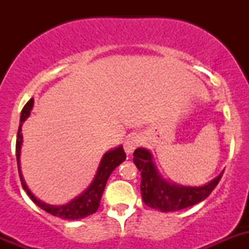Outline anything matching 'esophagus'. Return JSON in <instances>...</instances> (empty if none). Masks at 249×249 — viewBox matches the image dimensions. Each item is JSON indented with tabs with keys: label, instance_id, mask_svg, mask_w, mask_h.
<instances>
[{
	"label": "esophagus",
	"instance_id": "1",
	"mask_svg": "<svg viewBox=\"0 0 249 249\" xmlns=\"http://www.w3.org/2000/svg\"><path fill=\"white\" fill-rule=\"evenodd\" d=\"M141 137L139 135H129L124 141V150L127 155H131L134 150L141 144Z\"/></svg>",
	"mask_w": 249,
	"mask_h": 249
}]
</instances>
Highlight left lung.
Wrapping results in <instances>:
<instances>
[{
    "instance_id": "8db88e82",
    "label": "left lung",
    "mask_w": 249,
    "mask_h": 249,
    "mask_svg": "<svg viewBox=\"0 0 249 249\" xmlns=\"http://www.w3.org/2000/svg\"><path fill=\"white\" fill-rule=\"evenodd\" d=\"M134 162L141 171L143 202L161 212H175L203 201L217 187L224 172L201 187H185L167 182L157 170L152 153L145 148L135 150Z\"/></svg>"
}]
</instances>
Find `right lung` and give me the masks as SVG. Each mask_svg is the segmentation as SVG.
I'll list each match as a JSON object with an SVG mask.
<instances>
[{"label":"right lung","mask_w":249,"mask_h":249,"mask_svg":"<svg viewBox=\"0 0 249 249\" xmlns=\"http://www.w3.org/2000/svg\"><path fill=\"white\" fill-rule=\"evenodd\" d=\"M32 107H34V99H30V101L27 102L24 106V108L21 110V115H20V124L19 129H18V136H17V145H16V153H17V161H18V170H19V176L20 180H21L22 189L27 193L31 200L36 203L38 207H41L42 210H44L46 212L50 213V214L55 215V217L64 218V219H82V218L88 217V215L92 214L97 211V208L100 207V201H101L102 194H104L105 187H106V183L110 173L113 172V170L117 166H119L125 159H126V154H125L124 149H123L122 145L114 148V149L109 150L106 154L102 157L101 162L99 165V169L96 171V176H95L94 180L91 182V184L87 188V190L82 193L79 196L74 197L72 201H70L66 205H49L41 200L37 199L34 194L31 193V190L29 189V187L25 183L24 177H22L21 170H20V149H21L22 144V134H21V126L22 123L26 120V118H29L30 112H31Z\"/></svg>","instance_id":"add662e5"}]
</instances>
